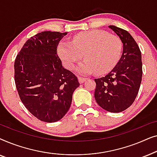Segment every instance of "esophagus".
<instances>
[{
  "instance_id": "34e87169",
  "label": "esophagus",
  "mask_w": 157,
  "mask_h": 157,
  "mask_svg": "<svg viewBox=\"0 0 157 157\" xmlns=\"http://www.w3.org/2000/svg\"><path fill=\"white\" fill-rule=\"evenodd\" d=\"M78 82L80 83H82L84 82V81H86V78H83V77H78Z\"/></svg>"
}]
</instances>
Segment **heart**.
Returning a JSON list of instances; mask_svg holds the SVG:
<instances>
[{"instance_id": "1", "label": "heart", "mask_w": 157, "mask_h": 157, "mask_svg": "<svg viewBox=\"0 0 157 157\" xmlns=\"http://www.w3.org/2000/svg\"><path fill=\"white\" fill-rule=\"evenodd\" d=\"M57 52L63 66L72 70L82 59L77 71L82 74H106L113 69L121 57L122 43L120 38L101 30H94L76 34L72 42L61 40Z\"/></svg>"}]
</instances>
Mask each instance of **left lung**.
<instances>
[{
  "mask_svg": "<svg viewBox=\"0 0 157 157\" xmlns=\"http://www.w3.org/2000/svg\"><path fill=\"white\" fill-rule=\"evenodd\" d=\"M109 28L121 39L123 51L117 65L108 74L94 79V97L104 110L119 113L128 108L138 94L142 78L141 53L128 32L115 25Z\"/></svg>",
  "mask_w": 157,
  "mask_h": 157,
  "instance_id": "obj_1",
  "label": "left lung"
}]
</instances>
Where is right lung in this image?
<instances>
[{
    "instance_id": "add662e5",
    "label": "right lung",
    "mask_w": 157,
    "mask_h": 157,
    "mask_svg": "<svg viewBox=\"0 0 157 157\" xmlns=\"http://www.w3.org/2000/svg\"><path fill=\"white\" fill-rule=\"evenodd\" d=\"M67 33L44 31L25 42L14 63L15 83L21 101L40 121L62 119L79 86L76 76L62 66L57 46Z\"/></svg>"
}]
</instances>
